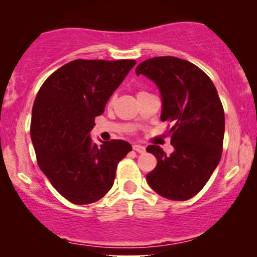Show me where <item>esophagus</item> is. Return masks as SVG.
<instances>
[{
  "mask_svg": "<svg viewBox=\"0 0 257 257\" xmlns=\"http://www.w3.org/2000/svg\"><path fill=\"white\" fill-rule=\"evenodd\" d=\"M133 150L137 151V152H138V153H144L146 151L145 146L139 145V144H133Z\"/></svg>",
  "mask_w": 257,
  "mask_h": 257,
  "instance_id": "obj_1",
  "label": "esophagus"
}]
</instances>
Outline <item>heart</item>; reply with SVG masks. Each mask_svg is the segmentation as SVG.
Masks as SVG:
<instances>
[{
	"mask_svg": "<svg viewBox=\"0 0 257 257\" xmlns=\"http://www.w3.org/2000/svg\"><path fill=\"white\" fill-rule=\"evenodd\" d=\"M143 92H145V91H140V92H138V94H139V93H143Z\"/></svg>",
	"mask_w": 257,
	"mask_h": 257,
	"instance_id": "heart-1",
	"label": "heart"
}]
</instances>
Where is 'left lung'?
I'll return each instance as SVG.
<instances>
[{"label":"left lung","mask_w":257,"mask_h":257,"mask_svg":"<svg viewBox=\"0 0 257 257\" xmlns=\"http://www.w3.org/2000/svg\"><path fill=\"white\" fill-rule=\"evenodd\" d=\"M137 75H145L159 87L161 121H168L174 152L147 146L157 158L146 175L153 191L164 198L184 201L203 188L220 163L224 135V112L212 79L193 63L172 56L140 63Z\"/></svg>","instance_id":"left-lung-1"}]
</instances>
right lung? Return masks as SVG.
<instances>
[{"instance_id":"add662e5","label":"right lung","mask_w":257,"mask_h":257,"mask_svg":"<svg viewBox=\"0 0 257 257\" xmlns=\"http://www.w3.org/2000/svg\"><path fill=\"white\" fill-rule=\"evenodd\" d=\"M136 63L75 59L51 73L38 91L30 126L37 164L70 202L87 205L103 198L113 186L118 163L132 151L125 140L97 146L90 132Z\"/></svg>"}]
</instances>
